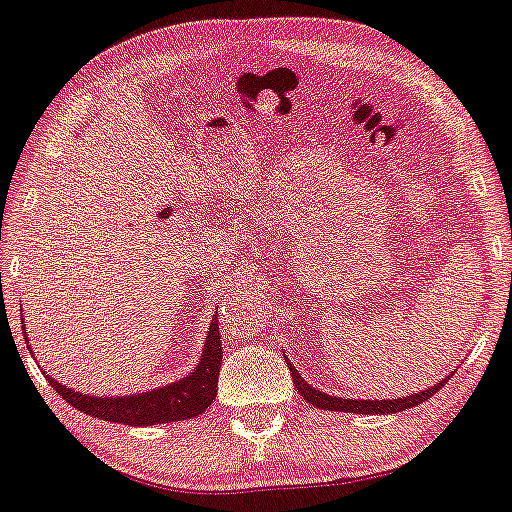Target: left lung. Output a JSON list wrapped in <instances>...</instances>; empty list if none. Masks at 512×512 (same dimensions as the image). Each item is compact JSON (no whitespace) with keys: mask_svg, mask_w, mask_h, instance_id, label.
Segmentation results:
<instances>
[{"mask_svg":"<svg viewBox=\"0 0 512 512\" xmlns=\"http://www.w3.org/2000/svg\"><path fill=\"white\" fill-rule=\"evenodd\" d=\"M287 359V356H285ZM287 368H289V374H292L294 379V385L296 390L301 392V397L312 403L314 408L318 410H332V412H354V414H394V412H403L408 408H414L419 406V403L428 401L432 394H435L437 390H441L443 385L448 383V379L452 376V372L446 376V379H441L439 383L430 385V388L421 390V392H414L410 394V397H397V399H381V401H372V399H345V397H332V394L327 392H321L318 388H314L312 383H307L301 374H298V370L294 368L292 363H289L287 359Z\"/></svg>","mask_w":512,"mask_h":512,"instance_id":"8db88e82","label":"left lung"}]
</instances>
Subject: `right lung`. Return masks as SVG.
<instances>
[{
    "instance_id": "1",
    "label": "right lung",
    "mask_w": 512,
    "mask_h": 512,
    "mask_svg": "<svg viewBox=\"0 0 512 512\" xmlns=\"http://www.w3.org/2000/svg\"><path fill=\"white\" fill-rule=\"evenodd\" d=\"M22 330L26 336L28 332L24 325ZM28 350H31V345H28ZM220 363H223V347H220L216 310L209 323L207 341L205 347H202V356L196 368L187 376H182V379L162 385V388L136 394H120V397H113V394L111 397H95V394H84L80 390L69 388V385H62L51 374H46V379L62 399L69 401L80 412L89 414V417L142 428L158 426V423L194 419L205 412L211 406V401L216 399Z\"/></svg>"
}]
</instances>
